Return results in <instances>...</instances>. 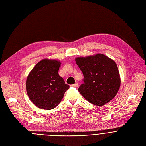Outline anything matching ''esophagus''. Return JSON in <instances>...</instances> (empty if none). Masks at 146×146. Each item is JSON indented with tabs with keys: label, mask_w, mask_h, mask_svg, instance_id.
<instances>
[{
	"label": "esophagus",
	"mask_w": 146,
	"mask_h": 146,
	"mask_svg": "<svg viewBox=\"0 0 146 146\" xmlns=\"http://www.w3.org/2000/svg\"><path fill=\"white\" fill-rule=\"evenodd\" d=\"M72 87H78V83H75L74 84H73V85H71Z\"/></svg>",
	"instance_id": "obj_1"
}]
</instances>
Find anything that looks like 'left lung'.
Returning <instances> with one entry per match:
<instances>
[{
    "mask_svg": "<svg viewBox=\"0 0 146 146\" xmlns=\"http://www.w3.org/2000/svg\"><path fill=\"white\" fill-rule=\"evenodd\" d=\"M75 60L84 77L78 90L83 97L96 106H103L111 100L121 85L115 61L102 54L77 57Z\"/></svg>",
    "mask_w": 146,
    "mask_h": 146,
    "instance_id": "left-lung-1",
    "label": "left lung"
}]
</instances>
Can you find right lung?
<instances>
[{
	"label": "right lung",
	"mask_w": 146,
	"mask_h": 146,
	"mask_svg": "<svg viewBox=\"0 0 146 146\" xmlns=\"http://www.w3.org/2000/svg\"><path fill=\"white\" fill-rule=\"evenodd\" d=\"M61 62L43 59L34 66L26 81V90L31 101L37 108L51 110L56 108L69 88L58 74Z\"/></svg>",
	"instance_id": "right-lung-1"
}]
</instances>
